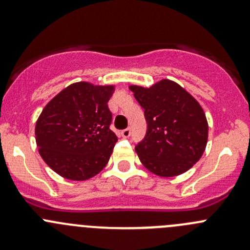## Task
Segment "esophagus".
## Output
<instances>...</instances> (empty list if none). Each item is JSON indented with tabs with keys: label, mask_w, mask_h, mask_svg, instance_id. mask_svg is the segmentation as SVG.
<instances>
[{
	"label": "esophagus",
	"mask_w": 250,
	"mask_h": 250,
	"mask_svg": "<svg viewBox=\"0 0 250 250\" xmlns=\"http://www.w3.org/2000/svg\"><path fill=\"white\" fill-rule=\"evenodd\" d=\"M121 137L123 138H129L130 137V128H125V129L121 130Z\"/></svg>",
	"instance_id": "obj_1"
}]
</instances>
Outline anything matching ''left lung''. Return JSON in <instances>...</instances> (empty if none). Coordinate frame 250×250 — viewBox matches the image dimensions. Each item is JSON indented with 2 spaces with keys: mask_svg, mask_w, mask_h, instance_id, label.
<instances>
[{
  "mask_svg": "<svg viewBox=\"0 0 250 250\" xmlns=\"http://www.w3.org/2000/svg\"><path fill=\"white\" fill-rule=\"evenodd\" d=\"M129 89L147 122L145 138L135 146L144 167L162 178L188 172L202 157L208 141V122L200 103L170 80Z\"/></svg>",
  "mask_w": 250,
  "mask_h": 250,
  "instance_id": "1",
  "label": "left lung"
}]
</instances>
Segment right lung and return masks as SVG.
Instances as JSON below:
<instances>
[{
    "label": "right lung",
    "mask_w": 250,
    "mask_h": 250,
    "mask_svg": "<svg viewBox=\"0 0 250 250\" xmlns=\"http://www.w3.org/2000/svg\"><path fill=\"white\" fill-rule=\"evenodd\" d=\"M115 85L76 82L44 106L35 127L44 162L69 180L83 181L104 169L117 137L107 103Z\"/></svg>",
    "instance_id": "add662e5"
}]
</instances>
